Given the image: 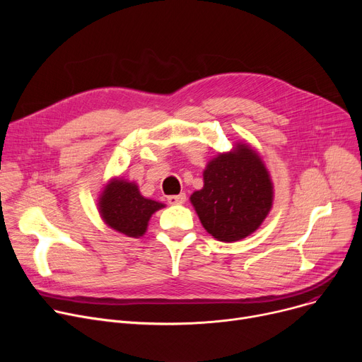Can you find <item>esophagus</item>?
I'll return each instance as SVG.
<instances>
[{"label": "esophagus", "mask_w": 362, "mask_h": 362, "mask_svg": "<svg viewBox=\"0 0 362 362\" xmlns=\"http://www.w3.org/2000/svg\"><path fill=\"white\" fill-rule=\"evenodd\" d=\"M167 201H168V204H171V205H182V204L186 202V195H185V194L170 195V197L167 198Z\"/></svg>", "instance_id": "esophagus-1"}]
</instances>
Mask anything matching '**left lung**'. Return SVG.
<instances>
[{"label": "left lung", "mask_w": 362, "mask_h": 362, "mask_svg": "<svg viewBox=\"0 0 362 362\" xmlns=\"http://www.w3.org/2000/svg\"><path fill=\"white\" fill-rule=\"evenodd\" d=\"M274 186L261 156L246 142L208 161L191 202L204 229L221 242L252 235L269 216Z\"/></svg>", "instance_id": "obj_1"}]
</instances>
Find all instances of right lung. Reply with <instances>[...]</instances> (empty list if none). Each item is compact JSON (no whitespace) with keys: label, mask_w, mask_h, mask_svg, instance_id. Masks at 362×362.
Segmentation results:
<instances>
[{"label":"right lung","mask_w":362,"mask_h":362,"mask_svg":"<svg viewBox=\"0 0 362 362\" xmlns=\"http://www.w3.org/2000/svg\"><path fill=\"white\" fill-rule=\"evenodd\" d=\"M164 206L145 198L135 182L123 177L110 179L98 198V211L104 223L127 238L144 236L152 214Z\"/></svg>","instance_id":"add662e5"}]
</instances>
